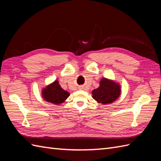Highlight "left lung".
Wrapping results in <instances>:
<instances>
[{"mask_svg": "<svg viewBox=\"0 0 161 161\" xmlns=\"http://www.w3.org/2000/svg\"><path fill=\"white\" fill-rule=\"evenodd\" d=\"M121 86L114 80L103 78L98 88L92 90V97L97 103L103 105L114 103L121 95Z\"/></svg>", "mask_w": 161, "mask_h": 161, "instance_id": "left-lung-1", "label": "left lung"}]
</instances>
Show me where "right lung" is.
Segmentation results:
<instances>
[{
  "instance_id": "right-lung-1",
  "label": "right lung",
  "mask_w": 161,
  "mask_h": 161,
  "mask_svg": "<svg viewBox=\"0 0 161 161\" xmlns=\"http://www.w3.org/2000/svg\"><path fill=\"white\" fill-rule=\"evenodd\" d=\"M69 95V92L62 88L57 80L42 90V98L53 105H60L64 103Z\"/></svg>"
}]
</instances>
